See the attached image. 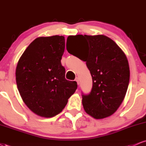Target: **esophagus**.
<instances>
[{
	"instance_id": "obj_1",
	"label": "esophagus",
	"mask_w": 146,
	"mask_h": 146,
	"mask_svg": "<svg viewBox=\"0 0 146 146\" xmlns=\"http://www.w3.org/2000/svg\"><path fill=\"white\" fill-rule=\"evenodd\" d=\"M75 81L77 82V83H78V85L80 84V81H79V78H75Z\"/></svg>"
}]
</instances>
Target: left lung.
I'll use <instances>...</instances> for the list:
<instances>
[{
    "instance_id": "8db88e82",
    "label": "left lung",
    "mask_w": 146,
    "mask_h": 146,
    "mask_svg": "<svg viewBox=\"0 0 146 146\" xmlns=\"http://www.w3.org/2000/svg\"><path fill=\"white\" fill-rule=\"evenodd\" d=\"M68 39L86 42V53L79 58L86 62L93 87L89 94L82 93L84 109L95 119L110 116L121 105L128 89L130 68L125 53L113 40L104 35H77L68 36ZM66 49L74 55L67 45Z\"/></svg>"
}]
</instances>
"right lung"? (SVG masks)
<instances>
[{"mask_svg":"<svg viewBox=\"0 0 146 146\" xmlns=\"http://www.w3.org/2000/svg\"><path fill=\"white\" fill-rule=\"evenodd\" d=\"M64 37H39L20 58L16 69V84L25 104L36 115L52 117L62 112L78 88L65 79L61 59Z\"/></svg>","mask_w":146,"mask_h":146,"instance_id":"right-lung-1","label":"right lung"}]
</instances>
